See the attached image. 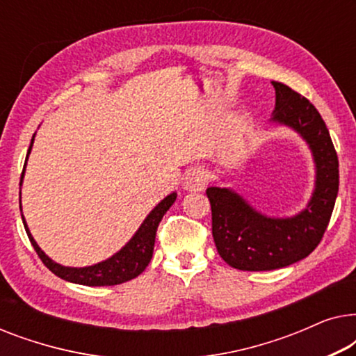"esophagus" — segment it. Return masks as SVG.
Listing matches in <instances>:
<instances>
[{"instance_id":"34e87169","label":"esophagus","mask_w":356,"mask_h":356,"mask_svg":"<svg viewBox=\"0 0 356 356\" xmlns=\"http://www.w3.org/2000/svg\"><path fill=\"white\" fill-rule=\"evenodd\" d=\"M207 186V173L204 172L202 168H193L186 173V178H184V188L188 191H202L204 188Z\"/></svg>"}]
</instances>
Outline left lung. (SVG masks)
<instances>
[{
  "mask_svg": "<svg viewBox=\"0 0 356 356\" xmlns=\"http://www.w3.org/2000/svg\"><path fill=\"white\" fill-rule=\"evenodd\" d=\"M272 121L296 131L309 145L316 163L314 191L293 217H267L230 188H207L212 236L228 266L240 270H274L305 259L323 240L339 193V159L319 111L308 99L272 81Z\"/></svg>",
  "mask_w": 356,
  "mask_h": 356,
  "instance_id": "8db88e82",
  "label": "left lung"
}]
</instances>
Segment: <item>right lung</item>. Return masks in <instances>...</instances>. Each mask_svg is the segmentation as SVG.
<instances>
[{
    "instance_id": "1",
    "label": "right lung",
    "mask_w": 356,
    "mask_h": 356,
    "mask_svg": "<svg viewBox=\"0 0 356 356\" xmlns=\"http://www.w3.org/2000/svg\"><path fill=\"white\" fill-rule=\"evenodd\" d=\"M33 138H35V134L32 136L31 147L27 150V159L32 150ZM27 159H26V163H24V172H26ZM24 172L21 175V184L24 179ZM175 201H177V193L168 194L163 201H160L157 206L150 211L149 216L145 217V220L140 223L139 230L134 233V236L131 238V240L126 243V245L121 248L116 254L108 257V259L99 262V264H94L89 267H66V266L58 264L55 261H51L50 257L40 250V246L37 245V241L33 240L31 232H29L26 218L24 217H22V222H24V228H26L29 240H31L33 250L37 251L38 257H40L43 264H45L53 274L60 277V279L72 282V284L87 285V286L118 285L131 279H136V277L143 274L145 267L149 266L150 259H152L157 227L160 220H162V217L167 213L168 209L173 206Z\"/></svg>"
}]
</instances>
